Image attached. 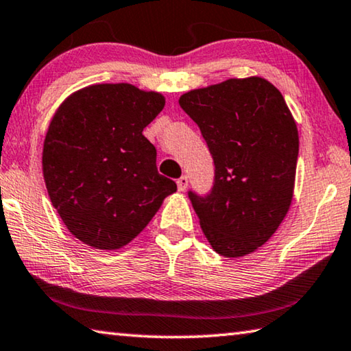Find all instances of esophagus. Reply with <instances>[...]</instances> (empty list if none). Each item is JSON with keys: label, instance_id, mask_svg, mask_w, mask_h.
Listing matches in <instances>:
<instances>
[{"label": "esophagus", "instance_id": "34e87169", "mask_svg": "<svg viewBox=\"0 0 351 351\" xmlns=\"http://www.w3.org/2000/svg\"><path fill=\"white\" fill-rule=\"evenodd\" d=\"M176 184H178V191H181V192H184L186 189H187V184H189V178L186 176V175H182L180 180L176 181Z\"/></svg>", "mask_w": 351, "mask_h": 351}]
</instances>
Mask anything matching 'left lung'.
Masks as SVG:
<instances>
[{
    "label": "left lung",
    "instance_id": "1",
    "mask_svg": "<svg viewBox=\"0 0 351 351\" xmlns=\"http://www.w3.org/2000/svg\"><path fill=\"white\" fill-rule=\"evenodd\" d=\"M214 159L209 193L189 191L210 245L225 258L274 236L293 195L298 131L281 92L263 77L228 80L181 95Z\"/></svg>",
    "mask_w": 351,
    "mask_h": 351
}]
</instances>
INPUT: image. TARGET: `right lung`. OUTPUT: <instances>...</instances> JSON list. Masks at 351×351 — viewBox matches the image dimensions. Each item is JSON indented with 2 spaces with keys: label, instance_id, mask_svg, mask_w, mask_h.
I'll use <instances>...</instances> for the list:
<instances>
[{
  "label": "right lung",
  "instance_id": "right-lung-1",
  "mask_svg": "<svg viewBox=\"0 0 351 351\" xmlns=\"http://www.w3.org/2000/svg\"><path fill=\"white\" fill-rule=\"evenodd\" d=\"M164 104L160 93L121 82L81 88L56 110L43 178L65 226L88 247H125L176 191L159 175L156 148L142 134Z\"/></svg>",
  "mask_w": 351,
  "mask_h": 351
}]
</instances>
